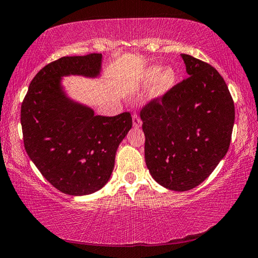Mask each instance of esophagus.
I'll list each match as a JSON object with an SVG mask.
<instances>
[{"label": "esophagus", "instance_id": "34e87169", "mask_svg": "<svg viewBox=\"0 0 258 258\" xmlns=\"http://www.w3.org/2000/svg\"><path fill=\"white\" fill-rule=\"evenodd\" d=\"M133 124L135 128H139V126L142 125V120L137 113L133 114Z\"/></svg>", "mask_w": 258, "mask_h": 258}]
</instances>
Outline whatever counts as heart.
Instances as JSON below:
<instances>
[{
	"label": "heart",
	"mask_w": 258,
	"mask_h": 258,
	"mask_svg": "<svg viewBox=\"0 0 258 258\" xmlns=\"http://www.w3.org/2000/svg\"><path fill=\"white\" fill-rule=\"evenodd\" d=\"M177 81L176 71L170 66L163 67L160 65H153L147 67L142 79L143 88H152V94L155 97L163 96L164 94L174 88Z\"/></svg>",
	"instance_id": "b5f03b06"
}]
</instances>
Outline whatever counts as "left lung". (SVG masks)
<instances>
[{"mask_svg":"<svg viewBox=\"0 0 258 258\" xmlns=\"http://www.w3.org/2000/svg\"><path fill=\"white\" fill-rule=\"evenodd\" d=\"M188 78L141 111L145 162L155 181L171 191L194 188L230 147L234 103L212 65L181 53Z\"/></svg>","mask_w":258,"mask_h":258,"instance_id":"1","label":"left lung"}]
</instances>
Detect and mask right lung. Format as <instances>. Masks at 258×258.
Instances as JSON below:
<instances>
[{
  "label": "right lung",
  "mask_w": 258,
  "mask_h": 258,
  "mask_svg": "<svg viewBox=\"0 0 258 258\" xmlns=\"http://www.w3.org/2000/svg\"><path fill=\"white\" fill-rule=\"evenodd\" d=\"M101 53L61 57L44 66L22 104L24 146L44 178L70 196L97 192L112 175L115 153L133 126L129 112L95 115L66 96L61 78L100 74Z\"/></svg>",
  "instance_id": "obj_1"
}]
</instances>
